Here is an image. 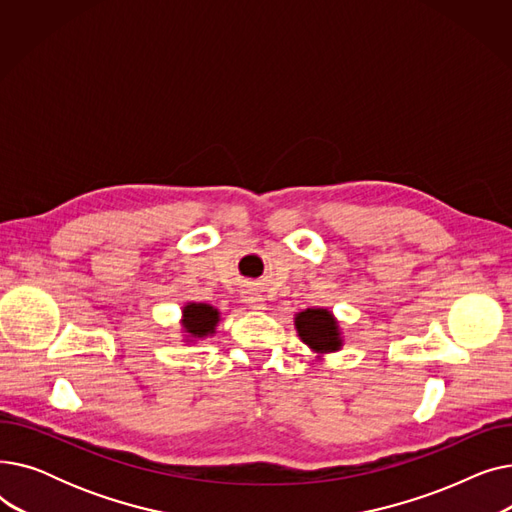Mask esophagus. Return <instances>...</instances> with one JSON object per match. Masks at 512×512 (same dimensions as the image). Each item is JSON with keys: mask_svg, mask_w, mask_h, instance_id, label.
Instances as JSON below:
<instances>
[{"mask_svg": "<svg viewBox=\"0 0 512 512\" xmlns=\"http://www.w3.org/2000/svg\"><path fill=\"white\" fill-rule=\"evenodd\" d=\"M242 299H245V303H249V307H253V309H265L263 297H261L259 292H255V290H245V292H242Z\"/></svg>", "mask_w": 512, "mask_h": 512, "instance_id": "1", "label": "esophagus"}]
</instances>
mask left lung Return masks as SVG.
<instances>
[{"mask_svg": "<svg viewBox=\"0 0 512 512\" xmlns=\"http://www.w3.org/2000/svg\"><path fill=\"white\" fill-rule=\"evenodd\" d=\"M301 340L317 353L338 351L342 340L338 324L328 309H307L294 317Z\"/></svg>", "mask_w": 512, "mask_h": 512, "instance_id": "8db88e82", "label": "left lung"}]
</instances>
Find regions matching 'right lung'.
Returning <instances> with one entry per match:
<instances>
[{
    "mask_svg": "<svg viewBox=\"0 0 512 512\" xmlns=\"http://www.w3.org/2000/svg\"><path fill=\"white\" fill-rule=\"evenodd\" d=\"M182 326L186 330L188 336H195V338H203L207 334H213L215 324L220 321V313L218 309H213L211 305L205 303H188L182 309Z\"/></svg>",
    "mask_w": 512,
    "mask_h": 512,
    "instance_id": "add662e5",
    "label": "right lung"
}]
</instances>
